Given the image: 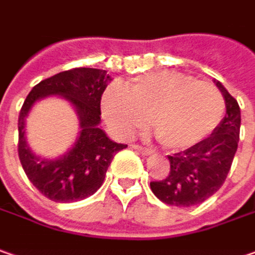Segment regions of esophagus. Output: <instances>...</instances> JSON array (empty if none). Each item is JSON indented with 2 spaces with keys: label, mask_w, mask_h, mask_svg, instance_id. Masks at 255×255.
<instances>
[{
  "label": "esophagus",
  "mask_w": 255,
  "mask_h": 255,
  "mask_svg": "<svg viewBox=\"0 0 255 255\" xmlns=\"http://www.w3.org/2000/svg\"><path fill=\"white\" fill-rule=\"evenodd\" d=\"M132 148L135 149V151H138L141 154H144V155H149V154H152V149L147 148V147H141V145H137V144H134L132 145Z\"/></svg>",
  "instance_id": "1"
}]
</instances>
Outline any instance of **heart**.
I'll use <instances>...</instances> for the list:
<instances>
[{"label":"heart","instance_id":"obj_1","mask_svg":"<svg viewBox=\"0 0 255 255\" xmlns=\"http://www.w3.org/2000/svg\"><path fill=\"white\" fill-rule=\"evenodd\" d=\"M107 123L131 135L151 120L157 141L168 149H184L208 137L224 114L218 88L177 71H154L132 80L127 91L108 88L101 98Z\"/></svg>","mask_w":255,"mask_h":255}]
</instances>
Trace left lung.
I'll return each instance as SVG.
<instances>
[{"label":"left lung","mask_w":255,"mask_h":255,"mask_svg":"<svg viewBox=\"0 0 255 255\" xmlns=\"http://www.w3.org/2000/svg\"><path fill=\"white\" fill-rule=\"evenodd\" d=\"M226 101V116L210 137L190 148L168 155L170 172L160 181H151L154 195L175 207L204 203L224 184L240 139L241 113L237 100L220 81H214Z\"/></svg>","instance_id":"obj_1"}]
</instances>
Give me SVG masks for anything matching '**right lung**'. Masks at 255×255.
Instances as JSON below:
<instances>
[{
	"instance_id": "obj_1",
	"label": "right lung",
	"mask_w": 255,
	"mask_h": 255,
	"mask_svg": "<svg viewBox=\"0 0 255 255\" xmlns=\"http://www.w3.org/2000/svg\"><path fill=\"white\" fill-rule=\"evenodd\" d=\"M111 77L106 70L72 68L38 83L27 95L18 117V155L32 185L55 203L84 200L103 185L108 165L118 151L127 148L107 137L98 127L101 95ZM60 95L70 101L80 118V135L73 148L60 159L45 160L26 145L25 117L35 101Z\"/></svg>"
}]
</instances>
